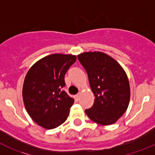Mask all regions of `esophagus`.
I'll use <instances>...</instances> for the list:
<instances>
[{"label": "esophagus", "mask_w": 155, "mask_h": 155, "mask_svg": "<svg viewBox=\"0 0 155 155\" xmlns=\"http://www.w3.org/2000/svg\"><path fill=\"white\" fill-rule=\"evenodd\" d=\"M80 93H78L77 95H75V101H78L80 100Z\"/></svg>", "instance_id": "obj_1"}]
</instances>
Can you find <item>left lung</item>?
Wrapping results in <instances>:
<instances>
[{
    "label": "left lung",
    "instance_id": "obj_1",
    "mask_svg": "<svg viewBox=\"0 0 155 155\" xmlns=\"http://www.w3.org/2000/svg\"><path fill=\"white\" fill-rule=\"evenodd\" d=\"M78 59L86 70L95 96L93 105L85 113L99 125L115 123L130 103V87L126 73L114 58L103 52H84L78 55Z\"/></svg>",
    "mask_w": 155,
    "mask_h": 155
}]
</instances>
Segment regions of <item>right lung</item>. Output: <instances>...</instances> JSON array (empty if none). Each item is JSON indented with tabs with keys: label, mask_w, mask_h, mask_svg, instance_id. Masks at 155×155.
<instances>
[{
	"label": "right lung",
	"mask_w": 155,
	"mask_h": 155,
	"mask_svg": "<svg viewBox=\"0 0 155 155\" xmlns=\"http://www.w3.org/2000/svg\"><path fill=\"white\" fill-rule=\"evenodd\" d=\"M76 56L53 54L41 58L28 71L22 97L28 114L38 125L51 130L68 118L74 99L62 88L64 76Z\"/></svg>",
	"instance_id": "1"
}]
</instances>
